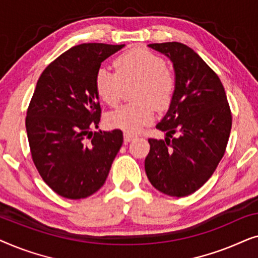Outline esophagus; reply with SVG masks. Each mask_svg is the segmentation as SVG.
<instances>
[{
    "mask_svg": "<svg viewBox=\"0 0 258 258\" xmlns=\"http://www.w3.org/2000/svg\"><path fill=\"white\" fill-rule=\"evenodd\" d=\"M134 139H135V135L132 133H124V142L128 143L130 142V141H133Z\"/></svg>",
    "mask_w": 258,
    "mask_h": 258,
    "instance_id": "obj_1",
    "label": "esophagus"
}]
</instances>
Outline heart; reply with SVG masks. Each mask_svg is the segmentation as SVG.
<instances>
[{
  "mask_svg": "<svg viewBox=\"0 0 258 258\" xmlns=\"http://www.w3.org/2000/svg\"><path fill=\"white\" fill-rule=\"evenodd\" d=\"M116 73L100 68L95 75V90L104 103L115 107L123 84L137 82L133 104L109 112L107 123L126 133H137L153 121L155 107L167 108L175 91V77L163 58L147 49L134 48L114 61Z\"/></svg>",
  "mask_w": 258,
  "mask_h": 258,
  "instance_id": "heart-1",
  "label": "heart"
}]
</instances>
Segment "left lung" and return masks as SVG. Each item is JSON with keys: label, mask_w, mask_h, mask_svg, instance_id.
I'll list each match as a JSON object with an SVG mask.
<instances>
[{"label": "left lung", "mask_w": 258, "mask_h": 258, "mask_svg": "<svg viewBox=\"0 0 258 258\" xmlns=\"http://www.w3.org/2000/svg\"><path fill=\"white\" fill-rule=\"evenodd\" d=\"M170 59L175 91L156 124L164 140L149 139L144 161L158 191L184 197L199 190L223 157L231 130V112L223 84L191 48L178 42L148 44Z\"/></svg>", "instance_id": "1"}]
</instances>
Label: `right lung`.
I'll use <instances>...</instances> for the list:
<instances>
[{
    "label": "right lung",
    "mask_w": 258,
    "mask_h": 258,
    "mask_svg": "<svg viewBox=\"0 0 258 258\" xmlns=\"http://www.w3.org/2000/svg\"><path fill=\"white\" fill-rule=\"evenodd\" d=\"M123 47L76 45L51 62L37 81L26 118L31 157L43 181L66 199L96 192L122 147L121 130L93 133V128L101 119L95 75Z\"/></svg>",
    "instance_id": "add662e5"
}]
</instances>
